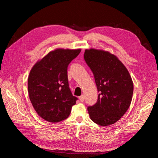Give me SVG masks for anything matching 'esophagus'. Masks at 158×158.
Wrapping results in <instances>:
<instances>
[{
	"instance_id": "obj_1",
	"label": "esophagus",
	"mask_w": 158,
	"mask_h": 158,
	"mask_svg": "<svg viewBox=\"0 0 158 158\" xmlns=\"http://www.w3.org/2000/svg\"><path fill=\"white\" fill-rule=\"evenodd\" d=\"M79 99H80V101L81 102H84V95H81L80 97H79Z\"/></svg>"
}]
</instances>
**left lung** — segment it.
Returning <instances> with one entry per match:
<instances>
[{
  "label": "left lung",
  "instance_id": "8db88e82",
  "mask_svg": "<svg viewBox=\"0 0 158 158\" xmlns=\"http://www.w3.org/2000/svg\"><path fill=\"white\" fill-rule=\"evenodd\" d=\"M84 58L94 74L99 92L96 103L88 107L90 118L100 126L113 125L130 107L133 94L131 75L117 57L108 51L86 49Z\"/></svg>",
  "mask_w": 158,
  "mask_h": 158
}]
</instances>
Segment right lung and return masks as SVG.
Returning a JSON list of instances; mask_svg holds the SVG:
<instances>
[{"instance_id":"right-lung-1","label":"right lung","mask_w":158,"mask_h":158,"mask_svg":"<svg viewBox=\"0 0 158 158\" xmlns=\"http://www.w3.org/2000/svg\"><path fill=\"white\" fill-rule=\"evenodd\" d=\"M80 51L56 49L32 67L27 80L28 94L35 111L44 120L58 123L70 115L78 98L69 88L67 69Z\"/></svg>"}]
</instances>
